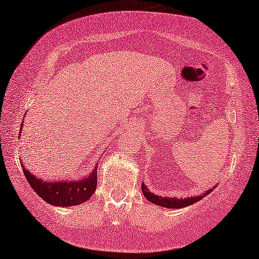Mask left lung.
<instances>
[{
    "instance_id": "obj_1",
    "label": "left lung",
    "mask_w": 259,
    "mask_h": 259,
    "mask_svg": "<svg viewBox=\"0 0 259 259\" xmlns=\"http://www.w3.org/2000/svg\"><path fill=\"white\" fill-rule=\"evenodd\" d=\"M214 188H215V186H213L212 189L207 190L205 193L199 194V196H192V197L182 199V198H169V197L157 196V194L150 192L143 183L141 184V190L143 192V196L148 199L150 202H153V204L157 206H162V207H166V208H182V207H186V206L192 205L194 202L201 200L202 198L209 194Z\"/></svg>"
}]
</instances>
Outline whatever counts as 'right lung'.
<instances>
[{
    "label": "right lung",
    "instance_id": "right-lung-1",
    "mask_svg": "<svg viewBox=\"0 0 259 259\" xmlns=\"http://www.w3.org/2000/svg\"><path fill=\"white\" fill-rule=\"evenodd\" d=\"M23 125L24 122H22L19 133H22ZM21 165L27 182L34 192L42 198V200L53 206L69 207V206L81 205L82 202L89 200L97 188V166H95L93 172L81 180L47 182L30 172L24 164Z\"/></svg>",
    "mask_w": 259,
    "mask_h": 259
}]
</instances>
